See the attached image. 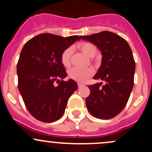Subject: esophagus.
Segmentation results:
<instances>
[{"label": "esophagus", "instance_id": "1", "mask_svg": "<svg viewBox=\"0 0 152 152\" xmlns=\"http://www.w3.org/2000/svg\"><path fill=\"white\" fill-rule=\"evenodd\" d=\"M83 85H84V84H83V83H81V82H78V87H79V88H80V87L83 86Z\"/></svg>", "mask_w": 152, "mask_h": 152}]
</instances>
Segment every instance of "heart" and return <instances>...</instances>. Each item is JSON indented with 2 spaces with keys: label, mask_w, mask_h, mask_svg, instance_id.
Masks as SVG:
<instances>
[{
  "label": "heart",
  "mask_w": 152,
  "mask_h": 152,
  "mask_svg": "<svg viewBox=\"0 0 152 152\" xmlns=\"http://www.w3.org/2000/svg\"><path fill=\"white\" fill-rule=\"evenodd\" d=\"M81 50L85 55L88 57L94 56L96 53V48L94 45L90 43H81L78 46ZM73 48L69 47L63 51L61 56V61L64 66H69L70 64V59L72 53ZM94 74V70L91 68L80 69L74 67L69 71V76L71 79L78 82H84Z\"/></svg>",
  "instance_id": "obj_1"
}]
</instances>
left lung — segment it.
<instances>
[{
  "label": "left lung",
  "mask_w": 152,
  "mask_h": 152,
  "mask_svg": "<svg viewBox=\"0 0 152 152\" xmlns=\"http://www.w3.org/2000/svg\"><path fill=\"white\" fill-rule=\"evenodd\" d=\"M81 38L96 46L102 55V64L93 78L104 84L101 82L88 86L87 109L96 118L109 119L124 109L133 88V53L126 40L114 33L102 31Z\"/></svg>",
  "instance_id": "8db88e82"
}]
</instances>
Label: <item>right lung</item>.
Returning a JSON list of instances; mask_svg holds the SVG:
<instances>
[{
  "label": "right lung",
  "instance_id": "add662e5",
  "mask_svg": "<svg viewBox=\"0 0 152 152\" xmlns=\"http://www.w3.org/2000/svg\"><path fill=\"white\" fill-rule=\"evenodd\" d=\"M80 39L78 36L64 38L42 34L24 45L17 64L18 89L28 111L36 119L50 123L64 115L68 100L78 85L72 79L63 80L67 74L61 56Z\"/></svg>",
  "mask_w": 152,
  "mask_h": 152
}]
</instances>
